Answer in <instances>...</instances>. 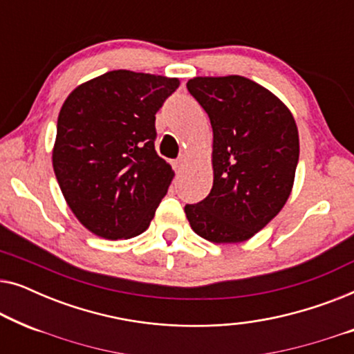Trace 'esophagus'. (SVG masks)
Masks as SVG:
<instances>
[{
	"mask_svg": "<svg viewBox=\"0 0 354 354\" xmlns=\"http://www.w3.org/2000/svg\"><path fill=\"white\" fill-rule=\"evenodd\" d=\"M185 161H187V158L185 156H180L176 161V164H174V167H176V171L177 172H180L182 169H183V166H185Z\"/></svg>",
	"mask_w": 354,
	"mask_h": 354,
	"instance_id": "esophagus-1",
	"label": "esophagus"
}]
</instances>
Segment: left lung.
<instances>
[{
    "label": "left lung",
    "instance_id": "left-lung-1",
    "mask_svg": "<svg viewBox=\"0 0 354 354\" xmlns=\"http://www.w3.org/2000/svg\"><path fill=\"white\" fill-rule=\"evenodd\" d=\"M187 88L209 115L214 172L209 195L185 206L187 219L212 243H241L264 229L292 193L297 122L272 91L246 77H193Z\"/></svg>",
    "mask_w": 354,
    "mask_h": 354
}]
</instances>
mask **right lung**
<instances>
[{
  "label": "right lung",
  "instance_id": "obj_1",
  "mask_svg": "<svg viewBox=\"0 0 354 354\" xmlns=\"http://www.w3.org/2000/svg\"><path fill=\"white\" fill-rule=\"evenodd\" d=\"M176 77L111 71L72 90L57 118L53 169L91 234L132 239L149 227L174 178L154 149V120Z\"/></svg>",
  "mask_w": 354,
  "mask_h": 354
}]
</instances>
